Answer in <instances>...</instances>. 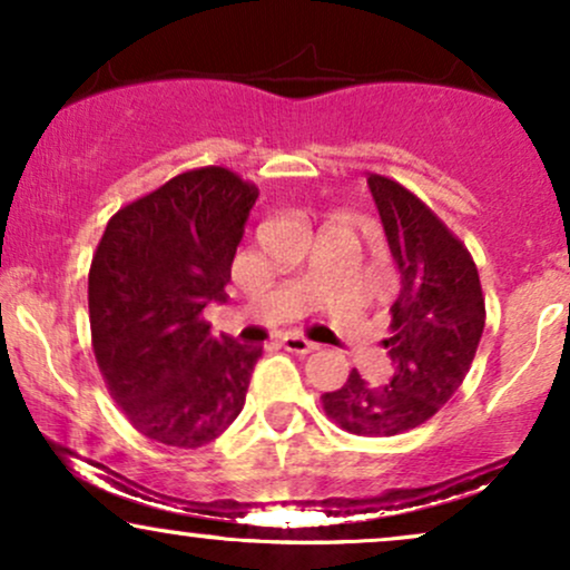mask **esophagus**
Masks as SVG:
<instances>
[{
	"label": "esophagus",
	"mask_w": 570,
	"mask_h": 570,
	"mask_svg": "<svg viewBox=\"0 0 570 570\" xmlns=\"http://www.w3.org/2000/svg\"><path fill=\"white\" fill-rule=\"evenodd\" d=\"M281 345H284L289 353H313L318 348L316 343H311V340L303 335H284L281 337Z\"/></svg>",
	"instance_id": "34e87169"
}]
</instances>
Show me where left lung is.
Listing matches in <instances>:
<instances>
[{
    "label": "left lung",
    "mask_w": 570,
    "mask_h": 570,
    "mask_svg": "<svg viewBox=\"0 0 570 570\" xmlns=\"http://www.w3.org/2000/svg\"><path fill=\"white\" fill-rule=\"evenodd\" d=\"M402 286L391 305L394 377L372 385L351 370L343 389L322 396L324 412L356 436H396L434 417L474 362L485 330V294L466 244L412 189L370 174Z\"/></svg>",
    "instance_id": "obj_1"
}]
</instances>
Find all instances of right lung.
<instances>
[{"instance_id":"add662e5","label":"right lung","mask_w":570,"mask_h":570,"mask_svg":"<svg viewBox=\"0 0 570 570\" xmlns=\"http://www.w3.org/2000/svg\"><path fill=\"white\" fill-rule=\"evenodd\" d=\"M259 189L230 168L176 174L107 222L88 273L90 343L109 394L147 440L200 448L244 410L263 345L212 335Z\"/></svg>"}]
</instances>
